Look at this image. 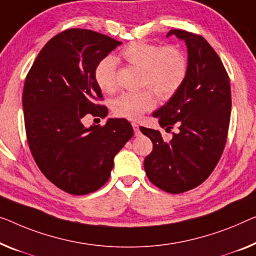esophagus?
Returning <instances> with one entry per match:
<instances>
[{
	"mask_svg": "<svg viewBox=\"0 0 256 256\" xmlns=\"http://www.w3.org/2000/svg\"><path fill=\"white\" fill-rule=\"evenodd\" d=\"M132 128H133V131H134V136H138L141 134L138 124H136V123H132Z\"/></svg>",
	"mask_w": 256,
	"mask_h": 256,
	"instance_id": "34e87169",
	"label": "esophagus"
}]
</instances>
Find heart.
I'll list each match as a JSON object with an SVG mask.
<instances>
[{
  "instance_id": "1",
  "label": "heart",
  "mask_w": 256,
  "mask_h": 256,
  "mask_svg": "<svg viewBox=\"0 0 256 256\" xmlns=\"http://www.w3.org/2000/svg\"><path fill=\"white\" fill-rule=\"evenodd\" d=\"M122 58L131 66L142 70V85L148 86L161 98H169L180 88L188 76V58L182 49L174 46L162 47L160 44L136 41L122 50ZM117 62L106 56L95 68V80L106 94L117 90ZM156 104L152 90L138 93H124L112 102V112L116 116L128 120H139L144 112Z\"/></svg>"
}]
</instances>
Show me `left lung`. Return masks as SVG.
Segmentation results:
<instances>
[{
  "label": "left lung",
  "mask_w": 256,
  "mask_h": 256,
  "mask_svg": "<svg viewBox=\"0 0 256 256\" xmlns=\"http://www.w3.org/2000/svg\"><path fill=\"white\" fill-rule=\"evenodd\" d=\"M188 48V76L164 106L152 112L166 131H178L166 139L158 130L140 128L152 142L144 158L150 180L168 193L190 190L209 177L226 142L231 115V87L226 68L204 38L171 30Z\"/></svg>",
  "instance_id": "1"
}]
</instances>
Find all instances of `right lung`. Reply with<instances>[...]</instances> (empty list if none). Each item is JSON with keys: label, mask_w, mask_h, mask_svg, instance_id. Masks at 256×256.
I'll return each mask as SVG.
<instances>
[{"label": "right lung", "mask_w": 256, "mask_h": 256, "mask_svg": "<svg viewBox=\"0 0 256 256\" xmlns=\"http://www.w3.org/2000/svg\"><path fill=\"white\" fill-rule=\"evenodd\" d=\"M120 44L90 30H66L44 44L26 77L22 110L30 152L41 172L70 194L104 186L114 158L133 136L123 118H108L104 126L82 123L87 114L108 115L94 104L102 98L95 68Z\"/></svg>", "instance_id": "1"}]
</instances>
